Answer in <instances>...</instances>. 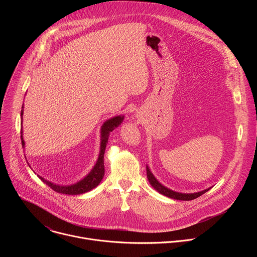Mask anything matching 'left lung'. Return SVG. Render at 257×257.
Listing matches in <instances>:
<instances>
[{"mask_svg": "<svg viewBox=\"0 0 257 257\" xmlns=\"http://www.w3.org/2000/svg\"><path fill=\"white\" fill-rule=\"evenodd\" d=\"M146 174H148V179L151 183V185L158 191L160 192L161 194L167 196V197H170V198H173V199H177V200H192V199H195L199 196H201L202 194H204L205 192H207L210 188H207L205 190H202V191H199V192H195V193H180V192H176V191H173L167 187H165L164 185H162L161 183L156 179V177L153 175V173L151 172L150 168L146 166Z\"/></svg>", "mask_w": 257, "mask_h": 257, "instance_id": "left-lung-1", "label": "left lung"}]
</instances>
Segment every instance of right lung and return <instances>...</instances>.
Segmentation results:
<instances>
[{"label":"right lung","instance_id":"add662e5","mask_svg":"<svg viewBox=\"0 0 257 257\" xmlns=\"http://www.w3.org/2000/svg\"><path fill=\"white\" fill-rule=\"evenodd\" d=\"M22 115H23V105H22V109H21V118H22ZM123 120H124V116H116V117H113L111 119L106 120L102 124L101 129H100V151H99V156H98L97 162L94 165V167L92 168V170L90 171V173L87 174L82 180L75 183V184L62 186V185L54 184V183L46 180L45 178H43L41 176H39V178L44 183H46L48 186H50L54 191H56L58 193H62V194L78 195V194L88 192L91 189L95 188L99 184L100 181L103 178V175H104L103 155H104L105 146H106V143H107L109 133H111L114 129H116L119 125H121ZM21 143L24 146L25 142L23 140L22 131H21Z\"/></svg>","mask_w":257,"mask_h":257}]
</instances>
